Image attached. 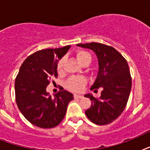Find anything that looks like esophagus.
<instances>
[{
  "label": "esophagus",
  "mask_w": 150,
  "mask_h": 150,
  "mask_svg": "<svg viewBox=\"0 0 150 150\" xmlns=\"http://www.w3.org/2000/svg\"><path fill=\"white\" fill-rule=\"evenodd\" d=\"M83 96H81V95H76V94H75L74 95V98L75 99H82Z\"/></svg>",
  "instance_id": "1"
}]
</instances>
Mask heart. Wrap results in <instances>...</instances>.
Listing matches in <instances>:
<instances>
[{
  "label": "heart",
  "instance_id": "heart-1",
  "mask_svg": "<svg viewBox=\"0 0 150 150\" xmlns=\"http://www.w3.org/2000/svg\"><path fill=\"white\" fill-rule=\"evenodd\" d=\"M76 57H77L78 61L82 64V65L85 64H90L92 61V56L89 53L85 50H79L76 53ZM64 62L65 59L61 58L58 61L57 64V70L59 74L63 72L64 67ZM86 79L82 76H73L68 79V80L66 82L65 86L70 91L75 92V93H80L84 89V87L86 85Z\"/></svg>",
  "mask_w": 150,
  "mask_h": 150
}]
</instances>
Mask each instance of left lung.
Wrapping results in <instances>:
<instances>
[{
  "label": "left lung",
  "instance_id": "8db88e82",
  "mask_svg": "<svg viewBox=\"0 0 150 150\" xmlns=\"http://www.w3.org/2000/svg\"><path fill=\"white\" fill-rule=\"evenodd\" d=\"M77 46L88 48L97 56L99 71L91 90L102 89L100 98L87 94L92 105L86 115L93 123L104 125L116 120L125 108L131 89L132 78L125 58L116 49L103 43H79Z\"/></svg>",
  "mask_w": 150,
  "mask_h": 150
}]
</instances>
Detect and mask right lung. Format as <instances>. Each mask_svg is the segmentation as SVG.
Instances as JSON below:
<instances>
[{
  "label": "right lung",
  "mask_w": 150,
  "mask_h": 150,
  "mask_svg": "<svg viewBox=\"0 0 150 150\" xmlns=\"http://www.w3.org/2000/svg\"><path fill=\"white\" fill-rule=\"evenodd\" d=\"M70 46L45 49L29 56L20 67L15 79V100L22 115L31 124L42 128H51L61 123L73 95L59 91L54 97L46 89L57 77V64Z\"/></svg>",
  "instance_id": "right-lung-1"
}]
</instances>
